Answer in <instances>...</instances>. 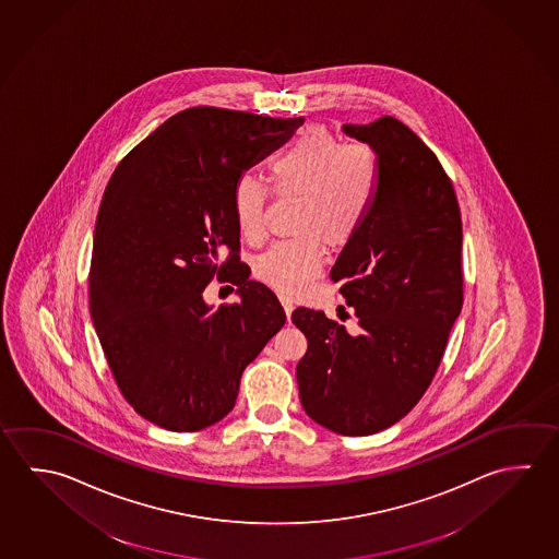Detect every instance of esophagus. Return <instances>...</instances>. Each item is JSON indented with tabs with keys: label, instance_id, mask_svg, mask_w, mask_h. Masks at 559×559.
<instances>
[{
	"label": "esophagus",
	"instance_id": "obj_1",
	"mask_svg": "<svg viewBox=\"0 0 559 559\" xmlns=\"http://www.w3.org/2000/svg\"><path fill=\"white\" fill-rule=\"evenodd\" d=\"M281 304H283L284 312H286V318L290 320V316H293L294 304L290 298H286V296H281Z\"/></svg>",
	"mask_w": 559,
	"mask_h": 559
}]
</instances>
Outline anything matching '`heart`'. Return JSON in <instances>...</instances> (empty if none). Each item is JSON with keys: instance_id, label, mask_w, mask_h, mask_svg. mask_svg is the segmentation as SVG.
Here are the masks:
<instances>
[{"instance_id": "1", "label": "heart", "mask_w": 559, "mask_h": 559, "mask_svg": "<svg viewBox=\"0 0 559 559\" xmlns=\"http://www.w3.org/2000/svg\"><path fill=\"white\" fill-rule=\"evenodd\" d=\"M271 182L276 197L300 198L293 227L298 237L269 247L253 273L276 293L294 296L320 275L322 241L343 247L359 234L379 192L381 163L369 145H345L322 126H308L273 160ZM269 198L271 190L249 175L231 190L237 231L251 243L265 234Z\"/></svg>"}]
</instances>
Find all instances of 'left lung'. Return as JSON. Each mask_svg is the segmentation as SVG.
<instances>
[{
	"mask_svg": "<svg viewBox=\"0 0 559 559\" xmlns=\"http://www.w3.org/2000/svg\"><path fill=\"white\" fill-rule=\"evenodd\" d=\"M343 133L374 148L381 185L371 214L333 265L359 330L310 308L293 322L308 340L296 367L302 408L342 436L404 418L440 367L463 306L461 214L440 160L412 129L384 116Z\"/></svg>",
	"mask_w": 559,
	"mask_h": 559,
	"instance_id": "1",
	"label": "left lung"
}]
</instances>
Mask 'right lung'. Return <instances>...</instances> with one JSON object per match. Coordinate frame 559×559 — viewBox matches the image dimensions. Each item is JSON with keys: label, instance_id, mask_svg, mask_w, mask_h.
<instances>
[{"label": "right lung", "instance_id": "add662e5", "mask_svg": "<svg viewBox=\"0 0 559 559\" xmlns=\"http://www.w3.org/2000/svg\"><path fill=\"white\" fill-rule=\"evenodd\" d=\"M302 121L185 109L109 178L94 231L90 312L119 391L165 430H204L226 418L247 365L286 322L275 293L239 263L231 190ZM216 274L237 284L239 304L206 306L203 288Z\"/></svg>", "mask_w": 559, "mask_h": 559}]
</instances>
